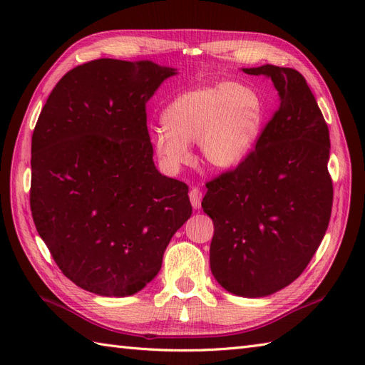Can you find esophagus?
Instances as JSON below:
<instances>
[{
  "label": "esophagus",
  "mask_w": 365,
  "mask_h": 365,
  "mask_svg": "<svg viewBox=\"0 0 365 365\" xmlns=\"http://www.w3.org/2000/svg\"><path fill=\"white\" fill-rule=\"evenodd\" d=\"M190 200H191V205L192 208H200V200H202V191H200L199 188H191L190 191Z\"/></svg>",
  "instance_id": "obj_1"
}]
</instances>
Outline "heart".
<instances>
[{"label":"heart","mask_w":365,"mask_h":365,"mask_svg":"<svg viewBox=\"0 0 365 365\" xmlns=\"http://www.w3.org/2000/svg\"><path fill=\"white\" fill-rule=\"evenodd\" d=\"M265 119V103L250 84L222 81L192 88L170 100L163 125L152 131L155 153L170 170L190 161L188 144H199L208 166L232 169L254 149Z\"/></svg>","instance_id":"b5f03b06"}]
</instances>
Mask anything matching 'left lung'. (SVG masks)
I'll list each match as a JSON object with an SVG mask.
<instances>
[{
	"mask_svg": "<svg viewBox=\"0 0 365 365\" xmlns=\"http://www.w3.org/2000/svg\"><path fill=\"white\" fill-rule=\"evenodd\" d=\"M279 108L255 149L207 183L204 212L213 220L210 268L227 292L268 297L306 269L327 234L332 208L329 130L298 71L265 64Z\"/></svg>",
	"mask_w": 365,
	"mask_h": 365,
	"instance_id": "obj_1",
	"label": "left lung"
}]
</instances>
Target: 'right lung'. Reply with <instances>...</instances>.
I'll return each mask as SVG.
<instances>
[{
    "mask_svg": "<svg viewBox=\"0 0 365 365\" xmlns=\"http://www.w3.org/2000/svg\"><path fill=\"white\" fill-rule=\"evenodd\" d=\"M175 68L96 59L54 86L31 143V213L64 276L130 297L158 274L192 207L153 163L145 105Z\"/></svg>",
    "mask_w": 365,
    "mask_h": 365,
    "instance_id": "right-lung-1",
    "label": "right lung"
}]
</instances>
